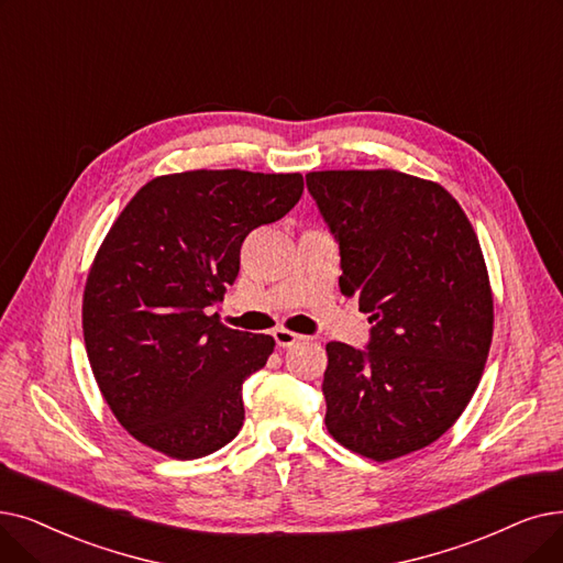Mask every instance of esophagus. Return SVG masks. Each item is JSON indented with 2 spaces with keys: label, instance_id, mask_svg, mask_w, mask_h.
<instances>
[{
  "label": "esophagus",
  "instance_id": "obj_1",
  "mask_svg": "<svg viewBox=\"0 0 563 563\" xmlns=\"http://www.w3.org/2000/svg\"><path fill=\"white\" fill-rule=\"evenodd\" d=\"M274 340H276L278 347L287 350V347H291V345H297V342H301L303 335H299V333H295V331H287V329H276V331H274Z\"/></svg>",
  "mask_w": 563,
  "mask_h": 563
}]
</instances>
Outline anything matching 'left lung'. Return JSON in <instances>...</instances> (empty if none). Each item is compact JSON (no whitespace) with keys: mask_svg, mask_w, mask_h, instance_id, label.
<instances>
[{"mask_svg":"<svg viewBox=\"0 0 563 563\" xmlns=\"http://www.w3.org/2000/svg\"><path fill=\"white\" fill-rule=\"evenodd\" d=\"M358 297L368 345L329 342L322 394L335 442L394 460L442 437L472 400L493 340L478 236L451 192L396 169L306 175Z\"/></svg>","mask_w":563,"mask_h":563,"instance_id":"obj_1","label":"left lung"}]
</instances>
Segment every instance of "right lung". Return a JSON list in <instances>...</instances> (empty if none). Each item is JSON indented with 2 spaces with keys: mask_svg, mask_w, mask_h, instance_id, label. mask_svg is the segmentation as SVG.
Returning a JSON list of instances; mask_svg holds the SVG:
<instances>
[{
  "mask_svg": "<svg viewBox=\"0 0 563 563\" xmlns=\"http://www.w3.org/2000/svg\"><path fill=\"white\" fill-rule=\"evenodd\" d=\"M301 192L297 173L195 169L152 179L119 213L87 278L82 329L101 394L137 442L192 460L239 434L241 384L276 342L223 327L211 308L243 239Z\"/></svg>",
  "mask_w": 563,
  "mask_h": 563,
  "instance_id": "obj_1",
  "label": "right lung"
}]
</instances>
